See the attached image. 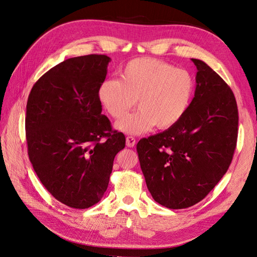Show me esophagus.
I'll return each mask as SVG.
<instances>
[{"label": "esophagus", "instance_id": "obj_1", "mask_svg": "<svg viewBox=\"0 0 257 257\" xmlns=\"http://www.w3.org/2000/svg\"><path fill=\"white\" fill-rule=\"evenodd\" d=\"M136 145V139L133 136H127L126 137V146L127 147H134Z\"/></svg>", "mask_w": 257, "mask_h": 257}]
</instances>
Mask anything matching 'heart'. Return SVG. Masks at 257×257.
<instances>
[{"label":"heart","mask_w":257,"mask_h":257,"mask_svg":"<svg viewBox=\"0 0 257 257\" xmlns=\"http://www.w3.org/2000/svg\"><path fill=\"white\" fill-rule=\"evenodd\" d=\"M195 92L193 75L184 68L153 58L130 61L120 79H105L98 99L114 119H121L136 105L139 110L116 123L127 134H144L154 126L172 127L188 112Z\"/></svg>","instance_id":"b5f03b06"}]
</instances>
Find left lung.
Listing matches in <instances>:
<instances>
[{
  "mask_svg": "<svg viewBox=\"0 0 257 257\" xmlns=\"http://www.w3.org/2000/svg\"><path fill=\"white\" fill-rule=\"evenodd\" d=\"M192 61L196 89L188 112L176 125L137 144L147 188L169 209L203 200L227 172L237 144L234 93L205 62Z\"/></svg>",
  "mask_w": 257,
  "mask_h": 257,
  "instance_id": "8db88e82",
  "label": "left lung"
}]
</instances>
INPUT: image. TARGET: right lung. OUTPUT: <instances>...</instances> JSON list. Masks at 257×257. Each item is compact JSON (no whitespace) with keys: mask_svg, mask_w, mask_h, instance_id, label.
Segmentation results:
<instances>
[{"mask_svg":"<svg viewBox=\"0 0 257 257\" xmlns=\"http://www.w3.org/2000/svg\"><path fill=\"white\" fill-rule=\"evenodd\" d=\"M110 58L67 59L44 74L27 103L29 159L51 195L71 208L97 204L108 188L125 136L102 114L98 87Z\"/></svg>","mask_w":257,"mask_h":257,"instance_id":"right-lung-1","label":"right lung"}]
</instances>
